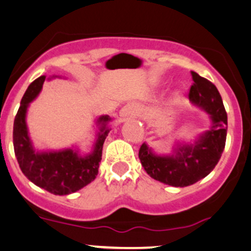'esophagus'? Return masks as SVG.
<instances>
[{
    "label": "esophagus",
    "mask_w": 251,
    "mask_h": 251,
    "mask_svg": "<svg viewBox=\"0 0 251 251\" xmlns=\"http://www.w3.org/2000/svg\"><path fill=\"white\" fill-rule=\"evenodd\" d=\"M140 114V106L136 103H128L121 109L120 116L122 118L135 117Z\"/></svg>",
    "instance_id": "obj_1"
}]
</instances>
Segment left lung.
I'll list each match as a JSON object with an SVG mask.
<instances>
[{
  "label": "left lung",
  "instance_id": "8db88e82",
  "mask_svg": "<svg viewBox=\"0 0 251 251\" xmlns=\"http://www.w3.org/2000/svg\"><path fill=\"white\" fill-rule=\"evenodd\" d=\"M193 85L189 100L209 115V130L199 135L194 144H177L171 155H158L142 144L139 158L152 178L172 187H188L209 175L225 148L227 114L217 87L211 81L191 72Z\"/></svg>",
  "mask_w": 251,
  "mask_h": 251
}]
</instances>
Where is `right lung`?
<instances>
[{"instance_id": "obj_1", "label": "right lung", "mask_w": 251, "mask_h": 251, "mask_svg": "<svg viewBox=\"0 0 251 251\" xmlns=\"http://www.w3.org/2000/svg\"><path fill=\"white\" fill-rule=\"evenodd\" d=\"M45 79L47 76H40L34 80L21 99L13 126V145L19 166L32 183L55 195H68L90 184L98 175L104 141L111 130L107 126L111 118L106 115L97 121L99 131L90 154L80 155L79 150L74 148L38 152L29 139L26 114L29 103L42 91Z\"/></svg>"}]
</instances>
